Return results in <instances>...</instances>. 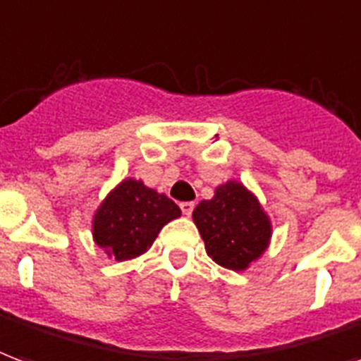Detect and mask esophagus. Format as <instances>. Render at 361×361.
Here are the masks:
<instances>
[{
  "instance_id": "34e87169",
  "label": "esophagus",
  "mask_w": 361,
  "mask_h": 361,
  "mask_svg": "<svg viewBox=\"0 0 361 361\" xmlns=\"http://www.w3.org/2000/svg\"><path fill=\"white\" fill-rule=\"evenodd\" d=\"M180 208H181V212H183V214H185V216H191V214H193L195 202H191V201H185V202H181V204H180Z\"/></svg>"
}]
</instances>
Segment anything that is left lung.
Segmentation results:
<instances>
[{
    "label": "left lung",
    "instance_id": "left-lung-1",
    "mask_svg": "<svg viewBox=\"0 0 361 361\" xmlns=\"http://www.w3.org/2000/svg\"><path fill=\"white\" fill-rule=\"evenodd\" d=\"M193 221L208 256L221 268L243 271L269 247V216L256 195L239 181L218 185L212 199L197 204Z\"/></svg>",
    "mask_w": 361,
    "mask_h": 361
}]
</instances>
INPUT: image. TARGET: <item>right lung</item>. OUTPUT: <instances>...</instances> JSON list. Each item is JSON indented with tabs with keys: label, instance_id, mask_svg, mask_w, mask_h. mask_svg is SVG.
<instances>
[{
	"label": "right lung",
	"instance_id": "add662e5",
	"mask_svg": "<svg viewBox=\"0 0 361 361\" xmlns=\"http://www.w3.org/2000/svg\"><path fill=\"white\" fill-rule=\"evenodd\" d=\"M180 216V207L166 195L126 178L95 210L93 241L116 262L132 260L147 252L160 229Z\"/></svg>",
	"mask_w": 361,
	"mask_h": 361
}]
</instances>
